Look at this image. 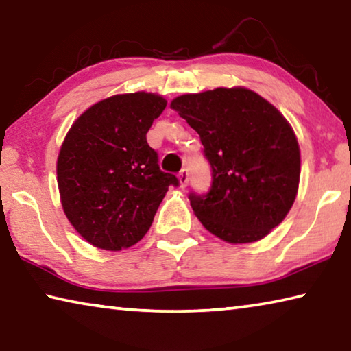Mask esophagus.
Returning a JSON list of instances; mask_svg holds the SVG:
<instances>
[{"label":"esophagus","mask_w":351,"mask_h":351,"mask_svg":"<svg viewBox=\"0 0 351 351\" xmlns=\"http://www.w3.org/2000/svg\"><path fill=\"white\" fill-rule=\"evenodd\" d=\"M178 178H180V182H181V187H186L189 184V170L187 169H182L180 171V175H178Z\"/></svg>","instance_id":"34e87169"}]
</instances>
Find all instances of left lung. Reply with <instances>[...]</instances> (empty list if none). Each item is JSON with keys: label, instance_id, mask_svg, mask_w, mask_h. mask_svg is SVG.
Here are the masks:
<instances>
[{"label": "left lung", "instance_id": "obj_1", "mask_svg": "<svg viewBox=\"0 0 351 351\" xmlns=\"http://www.w3.org/2000/svg\"><path fill=\"white\" fill-rule=\"evenodd\" d=\"M171 108L199 134L209 192H190L195 215L228 243H252L283 221L300 178L295 134L276 106L246 88L184 94Z\"/></svg>", "mask_w": 351, "mask_h": 351}]
</instances>
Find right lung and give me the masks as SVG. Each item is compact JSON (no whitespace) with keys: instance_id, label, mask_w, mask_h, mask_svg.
Instances as JSON below:
<instances>
[{"instance_id":"add662e5","label":"right lung","mask_w":351,"mask_h":351,"mask_svg":"<svg viewBox=\"0 0 351 351\" xmlns=\"http://www.w3.org/2000/svg\"><path fill=\"white\" fill-rule=\"evenodd\" d=\"M167 102L156 94H121L93 105L73 123L57 161L69 223L88 243L119 251L147 234L175 175L159 169L147 132Z\"/></svg>"}]
</instances>
